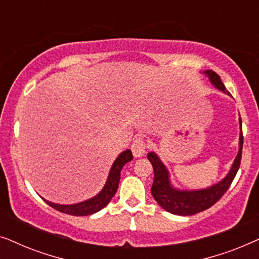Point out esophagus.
Segmentation results:
<instances>
[{"instance_id": "obj_1", "label": "esophagus", "mask_w": 259, "mask_h": 259, "mask_svg": "<svg viewBox=\"0 0 259 259\" xmlns=\"http://www.w3.org/2000/svg\"><path fill=\"white\" fill-rule=\"evenodd\" d=\"M131 150L133 152V155L136 158H140L145 154V151H146V141H145L144 138L138 137L133 140L132 146H131Z\"/></svg>"}]
</instances>
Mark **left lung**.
<instances>
[{
	"mask_svg": "<svg viewBox=\"0 0 259 259\" xmlns=\"http://www.w3.org/2000/svg\"><path fill=\"white\" fill-rule=\"evenodd\" d=\"M205 74L208 79L214 84L218 90L226 93V88L223 83L221 76L213 70H206ZM240 127H242V120H240ZM242 148H243V131H240L239 136V151L235 161H233L232 168L230 169L229 175L222 180L221 183L208 187L205 190L198 191H178L173 189L168 180V172L162 162L159 160L157 154L150 152L147 154L148 160L151 161L154 171L153 185L151 187V193L157 203L164 208L165 211L173 214L179 215H192L198 212L205 211L214 205L231 185L235 177L238 172L242 160Z\"/></svg>",
	"mask_w": 259,
	"mask_h": 259,
	"instance_id": "1",
	"label": "left lung"
}]
</instances>
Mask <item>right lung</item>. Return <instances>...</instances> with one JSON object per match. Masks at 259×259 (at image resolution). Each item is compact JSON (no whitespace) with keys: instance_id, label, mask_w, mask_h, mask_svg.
Here are the masks:
<instances>
[{"instance_id":"add662e5","label":"right lung","mask_w":259,"mask_h":259,"mask_svg":"<svg viewBox=\"0 0 259 259\" xmlns=\"http://www.w3.org/2000/svg\"><path fill=\"white\" fill-rule=\"evenodd\" d=\"M132 159H133V155H132V152L130 150L122 152V153L116 158L114 164H113L111 172H109L108 175L107 183H106L104 189H102V191L98 194V196H95L90 200L82 201V203L74 204V205H59V204L51 203V201L48 200H45V199L44 200L49 205V206L55 208L56 211L62 212V213L76 215V217H83V215L93 214L95 212L102 210V208H104L106 205L111 201L113 196H114L116 192V190H118L121 168L123 167V165H125L126 162L131 161Z\"/></svg>"}]
</instances>
